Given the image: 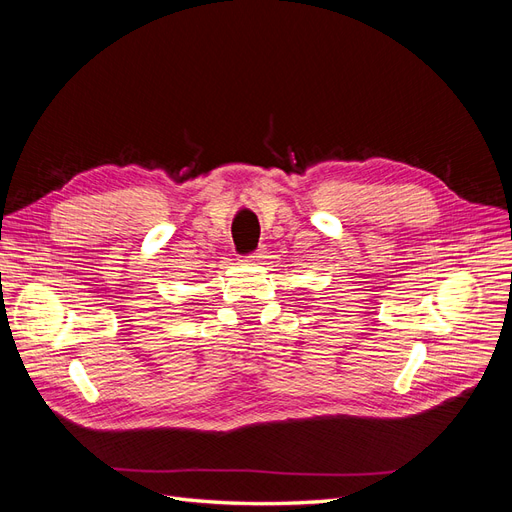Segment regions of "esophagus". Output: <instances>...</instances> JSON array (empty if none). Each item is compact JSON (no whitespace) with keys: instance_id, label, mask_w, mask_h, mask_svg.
<instances>
[{"instance_id":"esophagus-1","label":"esophagus","mask_w":512,"mask_h":512,"mask_svg":"<svg viewBox=\"0 0 512 512\" xmlns=\"http://www.w3.org/2000/svg\"><path fill=\"white\" fill-rule=\"evenodd\" d=\"M262 258H265V256H262V252H254V254L245 256V262H260Z\"/></svg>"}]
</instances>
